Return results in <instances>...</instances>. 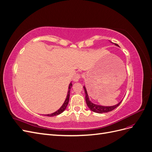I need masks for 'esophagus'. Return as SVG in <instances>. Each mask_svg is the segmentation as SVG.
<instances>
[{
	"instance_id": "1",
	"label": "esophagus",
	"mask_w": 152,
	"mask_h": 152,
	"mask_svg": "<svg viewBox=\"0 0 152 152\" xmlns=\"http://www.w3.org/2000/svg\"><path fill=\"white\" fill-rule=\"evenodd\" d=\"M81 77V74L80 73H77L74 75V77H73V80L75 82H78L80 78Z\"/></svg>"
}]
</instances>
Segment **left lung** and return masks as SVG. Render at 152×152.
Instances as JSON below:
<instances>
[{
    "mask_svg": "<svg viewBox=\"0 0 152 152\" xmlns=\"http://www.w3.org/2000/svg\"><path fill=\"white\" fill-rule=\"evenodd\" d=\"M113 43V42H112ZM117 46H118L117 44H115ZM84 89L85 91V94H86V103L88 106L89 108L93 111L95 113H107L109 112H111L112 110H113L115 108H116L117 107H118L119 104L121 103V102L120 103H118L116 105H113V106H111V107H104V106H100V105H97L96 104H94L92 103L91 101L89 99L88 97V94H87V91L86 87H84Z\"/></svg>",
    "mask_w": 152,
    "mask_h": 152,
    "instance_id": "1",
    "label": "left lung"
}]
</instances>
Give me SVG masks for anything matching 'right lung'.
Returning <instances> with one entry per match:
<instances>
[{"label": "right lung", "instance_id": "obj_1", "mask_svg": "<svg viewBox=\"0 0 152 152\" xmlns=\"http://www.w3.org/2000/svg\"><path fill=\"white\" fill-rule=\"evenodd\" d=\"M72 86V82H70V85H69V87H68V93H67V96H66V98L65 101V102H64L63 104L61 106V107L59 108L58 110H57L56 112H55L51 114H48L46 115V116H49V117H53V116H56V115H58L61 113L64 110H65L67 107V105L68 104V102H69V98H70V89L71 87Z\"/></svg>", "mask_w": 152, "mask_h": 152}]
</instances>
